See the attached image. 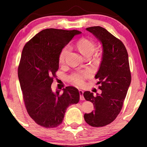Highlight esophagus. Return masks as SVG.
I'll return each instance as SVG.
<instances>
[{
  "mask_svg": "<svg viewBox=\"0 0 147 147\" xmlns=\"http://www.w3.org/2000/svg\"><path fill=\"white\" fill-rule=\"evenodd\" d=\"M79 93H80V100H85V98H84V96H83V90H79Z\"/></svg>",
  "mask_w": 147,
  "mask_h": 147,
  "instance_id": "obj_1",
  "label": "esophagus"
}]
</instances>
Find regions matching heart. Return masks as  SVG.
Instances as JSON below:
<instances>
[{"label":"heart","mask_w":147,"mask_h":147,"mask_svg":"<svg viewBox=\"0 0 147 147\" xmlns=\"http://www.w3.org/2000/svg\"><path fill=\"white\" fill-rule=\"evenodd\" d=\"M76 47L81 54H82L85 58H90L93 55L96 50V44L93 40L87 38H82L76 43ZM70 52V47L69 46L65 47L62 49L59 55V64H64L65 59ZM90 74V72L86 71L83 73L74 74L71 77V81L74 84L78 85H83L84 83L83 79L88 76Z\"/></svg>","instance_id":"obj_1"}]
</instances>
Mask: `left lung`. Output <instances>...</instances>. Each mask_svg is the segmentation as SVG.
I'll use <instances>...</instances> for the list:
<instances>
[{
    "label": "left lung",
    "mask_w": 147,
    "mask_h": 147,
    "mask_svg": "<svg viewBox=\"0 0 147 147\" xmlns=\"http://www.w3.org/2000/svg\"><path fill=\"white\" fill-rule=\"evenodd\" d=\"M86 30L92 33L102 47V61L95 78L98 79L101 94L83 93L86 100L93 103L95 111L85 114L89 125L102 127L110 124L121 112L131 83L128 54L125 46L108 31L100 26Z\"/></svg>",
    "instance_id": "1"
}]
</instances>
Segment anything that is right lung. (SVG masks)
<instances>
[{"instance_id": "1", "label": "right lung", "mask_w": 147, "mask_h": 147, "mask_svg": "<svg viewBox=\"0 0 147 147\" xmlns=\"http://www.w3.org/2000/svg\"><path fill=\"white\" fill-rule=\"evenodd\" d=\"M78 30H43L24 45L18 67L24 104L30 116L40 126L53 128L64 119L69 106L80 100L78 90L67 86L52 90L51 86L59 69V55Z\"/></svg>"}]
</instances>
